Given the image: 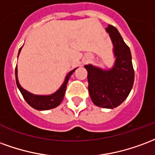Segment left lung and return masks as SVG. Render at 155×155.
Returning <instances> with one entry per match:
<instances>
[{
  "label": "left lung",
  "instance_id": "obj_1",
  "mask_svg": "<svg viewBox=\"0 0 155 155\" xmlns=\"http://www.w3.org/2000/svg\"><path fill=\"white\" fill-rule=\"evenodd\" d=\"M113 44L116 61L109 70L101 69L91 64L85 65L87 71L88 91L92 102L103 108H115L125 101L131 91L135 72L131 54L116 27L106 28Z\"/></svg>",
  "mask_w": 155,
  "mask_h": 155
}]
</instances>
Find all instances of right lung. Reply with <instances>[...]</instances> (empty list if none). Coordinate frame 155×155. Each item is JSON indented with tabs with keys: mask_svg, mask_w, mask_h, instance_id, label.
I'll return each instance as SVG.
<instances>
[{
	"mask_svg": "<svg viewBox=\"0 0 155 155\" xmlns=\"http://www.w3.org/2000/svg\"><path fill=\"white\" fill-rule=\"evenodd\" d=\"M22 48V47H21ZM21 48L19 50V54L18 56L20 53ZM75 69L72 70L67 75L65 78L63 85L61 86L60 88L58 89L57 91H55L54 93L51 95H47V96H41V95H35L30 93L29 91H27L20 85L19 81H18V77H17V66L15 68V81H16V85H17L18 88L21 92V94L23 96L24 99L26 101V102L30 107H32L33 108H35L36 110H49V109H53L57 107L59 104L62 102L63 99H64V94H65V91H66L67 87V83L69 80L71 75L74 73Z\"/></svg>",
	"mask_w": 155,
	"mask_h": 155,
	"instance_id": "1",
	"label": "right lung"
}]
</instances>
